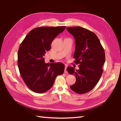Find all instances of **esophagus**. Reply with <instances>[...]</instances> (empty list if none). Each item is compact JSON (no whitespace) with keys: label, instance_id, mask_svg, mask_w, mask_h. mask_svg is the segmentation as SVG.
<instances>
[{"label":"esophagus","instance_id":"34e87169","mask_svg":"<svg viewBox=\"0 0 121 121\" xmlns=\"http://www.w3.org/2000/svg\"><path fill=\"white\" fill-rule=\"evenodd\" d=\"M67 65H65V71H64V73H67Z\"/></svg>","mask_w":121,"mask_h":121}]
</instances>
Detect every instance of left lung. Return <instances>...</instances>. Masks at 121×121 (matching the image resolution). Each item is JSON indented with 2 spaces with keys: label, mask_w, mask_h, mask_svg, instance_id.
I'll return each instance as SVG.
<instances>
[{
  "label": "left lung",
  "mask_w": 121,
  "mask_h": 121,
  "mask_svg": "<svg viewBox=\"0 0 121 121\" xmlns=\"http://www.w3.org/2000/svg\"><path fill=\"white\" fill-rule=\"evenodd\" d=\"M67 29L74 37L75 50L74 63L79 69L68 67L67 71L75 76V83L71 89L79 94L90 91L97 85L103 73L105 53L99 38L93 32L80 26L68 27Z\"/></svg>",
  "instance_id": "1"
}]
</instances>
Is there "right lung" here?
<instances>
[{"instance_id": "right-lung-1", "label": "right lung", "mask_w": 121, "mask_h": 121, "mask_svg": "<svg viewBox=\"0 0 121 121\" xmlns=\"http://www.w3.org/2000/svg\"><path fill=\"white\" fill-rule=\"evenodd\" d=\"M65 26L40 27L30 31L19 48L18 67L24 83L30 89L43 93L52 88L57 75L64 73L62 63H46L43 56L52 41Z\"/></svg>"}]
</instances>
